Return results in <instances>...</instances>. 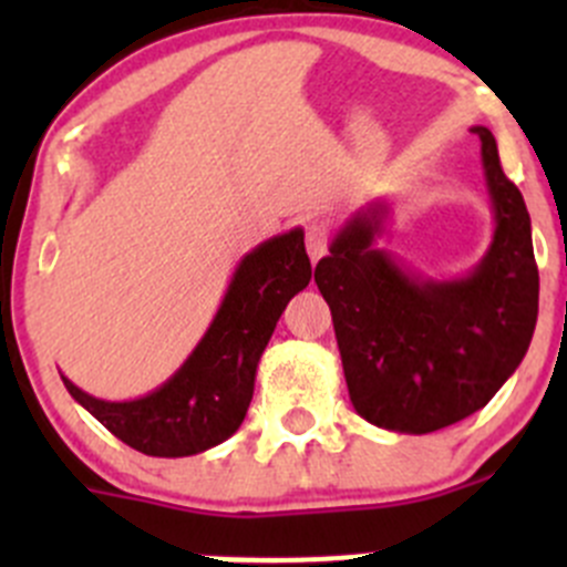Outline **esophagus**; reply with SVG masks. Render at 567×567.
<instances>
[{
  "mask_svg": "<svg viewBox=\"0 0 567 567\" xmlns=\"http://www.w3.org/2000/svg\"><path fill=\"white\" fill-rule=\"evenodd\" d=\"M307 255H310L312 262H318L320 257L326 255V233H323V227H318V225L307 227Z\"/></svg>",
  "mask_w": 567,
  "mask_h": 567,
  "instance_id": "1",
  "label": "esophagus"
}]
</instances>
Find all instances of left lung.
I'll return each instance as SVG.
<instances>
[{"label":"left lung","mask_w":567,"mask_h":567,"mask_svg":"<svg viewBox=\"0 0 567 567\" xmlns=\"http://www.w3.org/2000/svg\"><path fill=\"white\" fill-rule=\"evenodd\" d=\"M480 136L494 236L472 271L425 277L379 247L392 208L362 205L334 230L316 282L334 320L359 416L394 433L442 431L483 409L516 373L537 323V266L522 192Z\"/></svg>","instance_id":"8db88e82"}]
</instances>
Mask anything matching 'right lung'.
Returning a JSON list of instances; mask_svg holds the SVG:
<instances>
[{
  "label": "right lung",
  "instance_id": "obj_1",
  "mask_svg": "<svg viewBox=\"0 0 567 567\" xmlns=\"http://www.w3.org/2000/svg\"><path fill=\"white\" fill-rule=\"evenodd\" d=\"M310 277L305 230L293 227L238 260L210 326L162 386L134 400H104L65 375L62 384L106 431L140 453L153 458L205 453L241 427L262 351L288 301Z\"/></svg>",
  "mask_w": 567,
  "mask_h": 567
}]
</instances>
